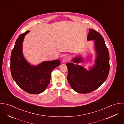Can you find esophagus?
<instances>
[{"mask_svg":"<svg viewBox=\"0 0 124 124\" xmlns=\"http://www.w3.org/2000/svg\"><path fill=\"white\" fill-rule=\"evenodd\" d=\"M69 60H70V57L68 56H65L62 59V61L63 62H68Z\"/></svg>","mask_w":124,"mask_h":124,"instance_id":"34e87169","label":"esophagus"}]
</instances>
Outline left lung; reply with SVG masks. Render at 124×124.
I'll list each match as a JSON object with an SVG mask.
<instances>
[{"mask_svg":"<svg viewBox=\"0 0 124 124\" xmlns=\"http://www.w3.org/2000/svg\"><path fill=\"white\" fill-rule=\"evenodd\" d=\"M87 40H94L97 56L95 64L87 70L73 63L66 64L68 69V81L71 88L77 93H88L94 91L105 81L109 72V54L103 38L93 29H90ZM72 61L81 63L80 56L74 57Z\"/></svg>","mask_w":124,"mask_h":124,"instance_id":"1","label":"left lung"}]
</instances>
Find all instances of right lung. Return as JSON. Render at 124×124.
I'll use <instances>...</instances> for the list:
<instances>
[{"instance_id": "right-lung-1", "label": "right lung", "mask_w": 124, "mask_h": 124, "mask_svg": "<svg viewBox=\"0 0 124 124\" xmlns=\"http://www.w3.org/2000/svg\"><path fill=\"white\" fill-rule=\"evenodd\" d=\"M29 31L17 38L10 56V71L17 84L26 92L37 94L46 90L49 84L52 70L60 65L56 60L43 62L37 66L31 65L23 54V43Z\"/></svg>"}]
</instances>
